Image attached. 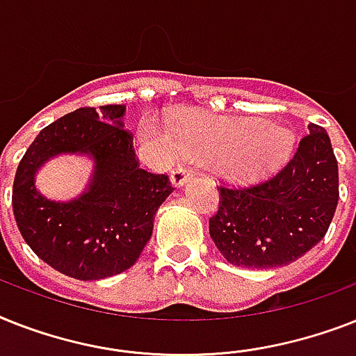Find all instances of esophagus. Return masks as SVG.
<instances>
[{"instance_id": "esophagus-1", "label": "esophagus", "mask_w": 356, "mask_h": 356, "mask_svg": "<svg viewBox=\"0 0 356 356\" xmlns=\"http://www.w3.org/2000/svg\"><path fill=\"white\" fill-rule=\"evenodd\" d=\"M190 175H192V172H190L186 166H183V164H179L177 168H173L172 175H170V181H172V184L175 188H181L186 184V181L190 179Z\"/></svg>"}]
</instances>
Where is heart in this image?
<instances>
[{
	"mask_svg": "<svg viewBox=\"0 0 356 356\" xmlns=\"http://www.w3.org/2000/svg\"><path fill=\"white\" fill-rule=\"evenodd\" d=\"M143 135L166 153L213 161L219 173L234 183H252L280 168L293 148V133L259 118L212 113H183L170 118L168 129L146 118Z\"/></svg>",
	"mask_w": 356,
	"mask_h": 356,
	"instance_id": "heart-1",
	"label": "heart"
}]
</instances>
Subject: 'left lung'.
<instances>
[{"mask_svg": "<svg viewBox=\"0 0 356 356\" xmlns=\"http://www.w3.org/2000/svg\"><path fill=\"white\" fill-rule=\"evenodd\" d=\"M218 190L210 238L223 258L247 268L289 265L322 241L333 221L338 163L331 138L309 124V135L278 175L250 188Z\"/></svg>", "mask_w": 356, "mask_h": 356, "instance_id": "obj_1", "label": "left lung"}]
</instances>
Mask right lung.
<instances>
[{
  "label": "right lung",
  "mask_w": 356,
  "mask_h": 356,
  "mask_svg": "<svg viewBox=\"0 0 356 356\" xmlns=\"http://www.w3.org/2000/svg\"><path fill=\"white\" fill-rule=\"evenodd\" d=\"M126 106L80 108L40 131L23 155L13 186L16 225L38 258L58 273L102 280L128 270L152 238L159 207L173 192L168 175L138 166ZM58 154L94 163L86 190L69 202L45 198L35 173Z\"/></svg>",
  "instance_id": "right-lung-1"
}]
</instances>
